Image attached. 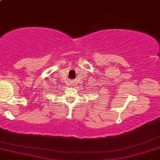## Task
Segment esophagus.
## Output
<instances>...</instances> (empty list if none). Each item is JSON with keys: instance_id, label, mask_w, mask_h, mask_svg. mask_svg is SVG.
<instances>
[{"instance_id": "1", "label": "esophagus", "mask_w": 160, "mask_h": 160, "mask_svg": "<svg viewBox=\"0 0 160 160\" xmlns=\"http://www.w3.org/2000/svg\"><path fill=\"white\" fill-rule=\"evenodd\" d=\"M75 83V82H74V81H73V83Z\"/></svg>"}]
</instances>
